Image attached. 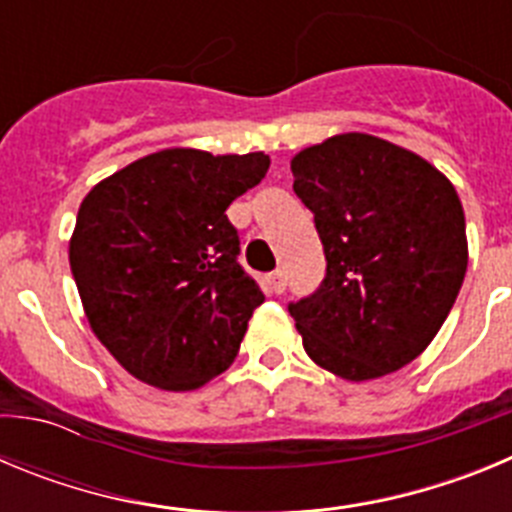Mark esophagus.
Segmentation results:
<instances>
[{"instance_id": "esophagus-1", "label": "esophagus", "mask_w": 512, "mask_h": 512, "mask_svg": "<svg viewBox=\"0 0 512 512\" xmlns=\"http://www.w3.org/2000/svg\"><path fill=\"white\" fill-rule=\"evenodd\" d=\"M269 287L274 295H282L284 287H287V277H284V271L277 269V271H271L269 274Z\"/></svg>"}]
</instances>
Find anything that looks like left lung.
Here are the masks:
<instances>
[{"label": "left lung", "instance_id": "left-lung-1", "mask_svg": "<svg viewBox=\"0 0 512 512\" xmlns=\"http://www.w3.org/2000/svg\"><path fill=\"white\" fill-rule=\"evenodd\" d=\"M292 174L328 261L320 287L289 302L307 356L348 382L397 372L436 338L467 274L454 184L366 133L305 148Z\"/></svg>", "mask_w": 512, "mask_h": 512}]
</instances>
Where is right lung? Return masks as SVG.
Returning <instances> with one entry per match:
<instances>
[{
	"instance_id": "right-lung-1",
	"label": "right lung",
	"mask_w": 512,
	"mask_h": 512,
	"mask_svg": "<svg viewBox=\"0 0 512 512\" xmlns=\"http://www.w3.org/2000/svg\"><path fill=\"white\" fill-rule=\"evenodd\" d=\"M266 171L261 151L166 148L84 197L71 274L94 336L135 379L187 392L233 364L264 292L225 210Z\"/></svg>"
}]
</instances>
